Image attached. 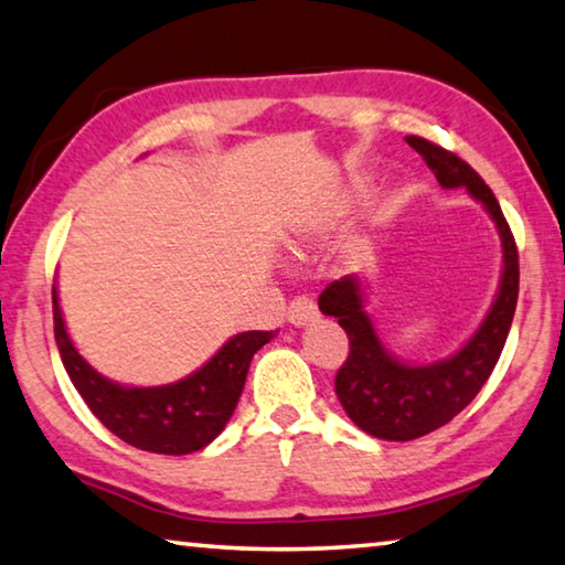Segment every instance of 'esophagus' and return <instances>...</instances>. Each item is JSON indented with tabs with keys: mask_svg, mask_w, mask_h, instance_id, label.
Segmentation results:
<instances>
[{
	"mask_svg": "<svg viewBox=\"0 0 565 565\" xmlns=\"http://www.w3.org/2000/svg\"><path fill=\"white\" fill-rule=\"evenodd\" d=\"M317 315H319V311H317L315 299H309V297H305V294H301V297L291 299L289 311H286V319H289L294 327H305L309 322H315Z\"/></svg>",
	"mask_w": 565,
	"mask_h": 565,
	"instance_id": "obj_1",
	"label": "esophagus"
}]
</instances>
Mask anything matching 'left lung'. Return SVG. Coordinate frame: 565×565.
Wrapping results in <instances>:
<instances>
[{
    "label": "left lung",
    "instance_id": "8db88e82",
    "mask_svg": "<svg viewBox=\"0 0 565 565\" xmlns=\"http://www.w3.org/2000/svg\"><path fill=\"white\" fill-rule=\"evenodd\" d=\"M406 141L426 159L441 188H467L471 198L487 207V213L498 223L504 266L500 294L482 327L457 355L434 365H406L388 355L365 315L363 294L355 276L332 281L319 294L322 315L334 317L350 340L348 360L334 375L337 398L365 434L385 441H411L431 434L475 401L500 360L512 317H515L520 286L515 238L504 221L498 198L482 177L471 170L465 159L434 141L424 137H406Z\"/></svg>",
    "mask_w": 565,
    "mask_h": 565
}]
</instances>
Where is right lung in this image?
<instances>
[{
	"mask_svg": "<svg viewBox=\"0 0 565 565\" xmlns=\"http://www.w3.org/2000/svg\"><path fill=\"white\" fill-rule=\"evenodd\" d=\"M55 342L75 391L100 424L121 441L141 451L180 454L200 451L223 431L246 385L248 365L274 332L235 334L210 363L180 383L159 388H124L106 381L73 348L53 286Z\"/></svg>",
	"mask_w": 565,
	"mask_h": 565,
	"instance_id": "1",
	"label": "right lung"
}]
</instances>
